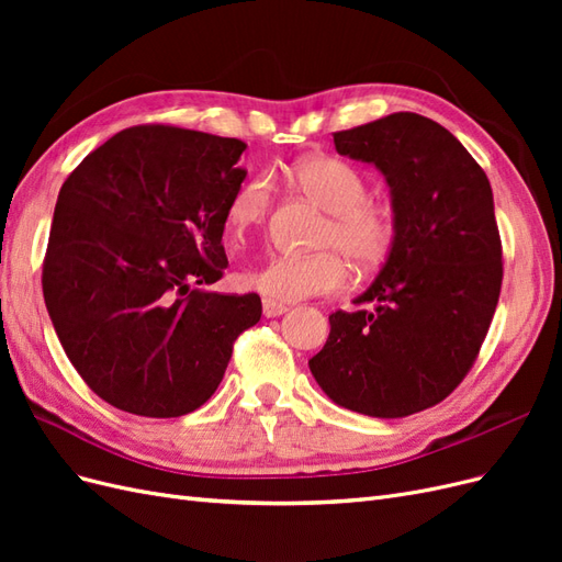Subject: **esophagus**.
Segmentation results:
<instances>
[{
  "label": "esophagus",
  "mask_w": 562,
  "mask_h": 562,
  "mask_svg": "<svg viewBox=\"0 0 562 562\" xmlns=\"http://www.w3.org/2000/svg\"><path fill=\"white\" fill-rule=\"evenodd\" d=\"M262 312H265V316L267 318H274V316H281V314H285L288 312V307L285 304H281V302H274V300H262Z\"/></svg>",
  "instance_id": "1"
}]
</instances>
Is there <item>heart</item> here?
Masks as SVG:
<instances>
[{"label":"heart","instance_id":"obj_1","mask_svg":"<svg viewBox=\"0 0 562 562\" xmlns=\"http://www.w3.org/2000/svg\"><path fill=\"white\" fill-rule=\"evenodd\" d=\"M297 190L328 213L312 255H274L265 265L244 271V285L274 302H300L342 293L351 281L349 262L372 271L386 262L396 244V213L391 203L368 196V178L345 159L312 155L291 168ZM274 180L269 173L248 176L232 192L225 227L234 241H244L265 225Z\"/></svg>","mask_w":562,"mask_h":562}]
</instances>
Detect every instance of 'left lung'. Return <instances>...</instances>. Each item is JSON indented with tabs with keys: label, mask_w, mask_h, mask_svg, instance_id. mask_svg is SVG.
<instances>
[{
	"label": "left lung",
	"mask_w": 562,
	"mask_h": 562,
	"mask_svg": "<svg viewBox=\"0 0 562 562\" xmlns=\"http://www.w3.org/2000/svg\"><path fill=\"white\" fill-rule=\"evenodd\" d=\"M339 155L375 164L391 187L396 244L356 304L330 314L310 359L318 386L370 417H407L448 398L479 359L502 291V239L483 168L415 112L333 133Z\"/></svg>",
	"instance_id": "1"
}]
</instances>
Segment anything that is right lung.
I'll use <instances>...</instances> for the list:
<instances>
[{"label": "right lung", "mask_w": 562, "mask_h": 562, "mask_svg": "<svg viewBox=\"0 0 562 562\" xmlns=\"http://www.w3.org/2000/svg\"><path fill=\"white\" fill-rule=\"evenodd\" d=\"M236 138L145 124L93 149L60 187L44 302L81 380L119 411L180 417L223 382L255 293L220 295L225 209L246 178Z\"/></svg>", "instance_id": "obj_1"}]
</instances>
